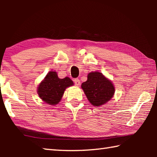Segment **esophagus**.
<instances>
[{"label":"esophagus","mask_w":157,"mask_h":157,"mask_svg":"<svg viewBox=\"0 0 157 157\" xmlns=\"http://www.w3.org/2000/svg\"><path fill=\"white\" fill-rule=\"evenodd\" d=\"M73 82L74 83H75V84L76 85V86H79V84H80V81H79V79H78V78H75L73 79Z\"/></svg>","instance_id":"esophagus-1"}]
</instances>
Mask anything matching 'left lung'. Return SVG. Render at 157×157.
Instances as JSON below:
<instances>
[{
    "instance_id": "8db88e82",
    "label": "left lung",
    "mask_w": 157,
    "mask_h": 157,
    "mask_svg": "<svg viewBox=\"0 0 157 157\" xmlns=\"http://www.w3.org/2000/svg\"><path fill=\"white\" fill-rule=\"evenodd\" d=\"M81 87L92 105L100 107L108 102L113 97L115 87L109 79L102 73L94 71L87 75V80Z\"/></svg>"
}]
</instances>
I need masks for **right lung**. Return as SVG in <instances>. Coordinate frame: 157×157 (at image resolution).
<instances>
[{"label":"right lung","mask_w":157,"mask_h":157,"mask_svg":"<svg viewBox=\"0 0 157 157\" xmlns=\"http://www.w3.org/2000/svg\"><path fill=\"white\" fill-rule=\"evenodd\" d=\"M74 85L71 79L66 77L60 79L56 71H51L37 87V94L42 101L49 105H56L62 100L66 88Z\"/></svg>","instance_id":"add662e5"}]
</instances>
